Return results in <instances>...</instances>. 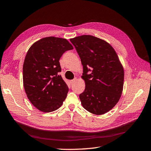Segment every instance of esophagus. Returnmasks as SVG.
Listing matches in <instances>:
<instances>
[{
  "label": "esophagus",
  "mask_w": 151,
  "mask_h": 151,
  "mask_svg": "<svg viewBox=\"0 0 151 151\" xmlns=\"http://www.w3.org/2000/svg\"><path fill=\"white\" fill-rule=\"evenodd\" d=\"M77 80V78H74V79H73V80H71L70 82V83H71V84H73V83H74L75 82H76Z\"/></svg>",
  "instance_id": "esophagus-1"
}]
</instances>
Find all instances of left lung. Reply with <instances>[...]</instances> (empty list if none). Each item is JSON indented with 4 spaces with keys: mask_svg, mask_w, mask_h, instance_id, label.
I'll list each match as a JSON object with an SVG mask.
<instances>
[{
    "mask_svg": "<svg viewBox=\"0 0 151 151\" xmlns=\"http://www.w3.org/2000/svg\"><path fill=\"white\" fill-rule=\"evenodd\" d=\"M70 41L83 66L86 88L79 95L82 105L94 115L108 112L119 101L124 81V70L115 50L106 41L91 35Z\"/></svg>",
    "mask_w": 151,
    "mask_h": 151,
    "instance_id": "1",
    "label": "left lung"
}]
</instances>
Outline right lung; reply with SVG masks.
<instances>
[{
  "instance_id": "right-lung-1",
  "label": "right lung",
  "mask_w": 151,
  "mask_h": 151,
  "mask_svg": "<svg viewBox=\"0 0 151 151\" xmlns=\"http://www.w3.org/2000/svg\"><path fill=\"white\" fill-rule=\"evenodd\" d=\"M72 45L66 39L50 36L36 42L29 48L23 63V85L27 97L43 112L60 108L65 99L68 86L58 72L60 57Z\"/></svg>"
}]
</instances>
